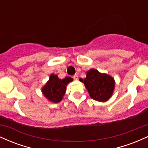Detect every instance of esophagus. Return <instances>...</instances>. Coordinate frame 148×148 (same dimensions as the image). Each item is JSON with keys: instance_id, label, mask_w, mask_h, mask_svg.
Wrapping results in <instances>:
<instances>
[{"instance_id": "esophagus-1", "label": "esophagus", "mask_w": 148, "mask_h": 148, "mask_svg": "<svg viewBox=\"0 0 148 148\" xmlns=\"http://www.w3.org/2000/svg\"><path fill=\"white\" fill-rule=\"evenodd\" d=\"M78 77H79V76H78L77 74H75V75L73 76V79H74V80H77Z\"/></svg>"}]
</instances>
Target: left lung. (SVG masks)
I'll return each mask as SVG.
<instances>
[{
  "instance_id": "8db88e82",
  "label": "left lung",
  "mask_w": 148,
  "mask_h": 148,
  "mask_svg": "<svg viewBox=\"0 0 148 148\" xmlns=\"http://www.w3.org/2000/svg\"><path fill=\"white\" fill-rule=\"evenodd\" d=\"M84 82L90 96L98 101H106L111 97L115 87L114 79L106 74H101L92 69L87 72L86 78L80 79Z\"/></svg>"
}]
</instances>
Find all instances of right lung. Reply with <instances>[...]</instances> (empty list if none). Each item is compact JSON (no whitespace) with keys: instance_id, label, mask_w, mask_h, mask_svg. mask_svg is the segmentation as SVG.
I'll return each instance as SVG.
<instances>
[{"instance_id":"obj_1","label":"right lung","mask_w":148,"mask_h":148,"mask_svg":"<svg viewBox=\"0 0 148 148\" xmlns=\"http://www.w3.org/2000/svg\"><path fill=\"white\" fill-rule=\"evenodd\" d=\"M72 80L69 76L63 79H60L56 74L54 75L52 74L49 78V81L42 88V92L49 101L54 103L59 102L62 100L65 92L66 86Z\"/></svg>"}]
</instances>
